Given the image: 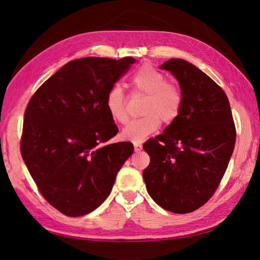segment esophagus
Here are the masks:
<instances>
[{"label":"esophagus","instance_id":"34e87169","mask_svg":"<svg viewBox=\"0 0 260 260\" xmlns=\"http://www.w3.org/2000/svg\"><path fill=\"white\" fill-rule=\"evenodd\" d=\"M134 150H135V152H140V151H142V145H141V143H135V144H134Z\"/></svg>","mask_w":260,"mask_h":260}]
</instances>
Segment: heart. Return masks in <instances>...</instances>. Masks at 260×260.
<instances>
[{"label": "heart", "instance_id": "1", "mask_svg": "<svg viewBox=\"0 0 260 260\" xmlns=\"http://www.w3.org/2000/svg\"><path fill=\"white\" fill-rule=\"evenodd\" d=\"M165 76L150 66H143L132 78L134 90L145 95L141 115L143 117L132 120L121 132L126 141L141 143L148 135L156 132L163 124H172L178 119L183 106V93L172 82L165 81ZM106 107L115 121L125 124L128 120L125 95L119 85L110 87L106 95Z\"/></svg>", "mask_w": 260, "mask_h": 260}]
</instances>
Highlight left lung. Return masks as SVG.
Here are the masks:
<instances>
[{
  "label": "left lung",
  "mask_w": 260,
  "mask_h": 260,
  "mask_svg": "<svg viewBox=\"0 0 260 260\" xmlns=\"http://www.w3.org/2000/svg\"><path fill=\"white\" fill-rule=\"evenodd\" d=\"M161 69L178 79L183 106L163 134L143 145L151 158L143 179L159 207L189 213L220 184L235 148L236 127L227 95L203 71L183 59H170Z\"/></svg>",
  "instance_id": "8db88e82"
}]
</instances>
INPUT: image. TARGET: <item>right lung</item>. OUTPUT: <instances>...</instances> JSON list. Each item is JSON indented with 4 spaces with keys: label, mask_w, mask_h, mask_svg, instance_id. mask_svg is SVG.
Instances as JSON below:
<instances>
[{
    "label": "right lung",
    "mask_w": 260,
    "mask_h": 260,
    "mask_svg": "<svg viewBox=\"0 0 260 260\" xmlns=\"http://www.w3.org/2000/svg\"><path fill=\"white\" fill-rule=\"evenodd\" d=\"M134 62L132 57L73 60L27 104L22 157L43 198L66 215L80 217L101 206L134 152L131 142L106 143L118 133L106 95Z\"/></svg>",
    "instance_id": "1"
}]
</instances>
